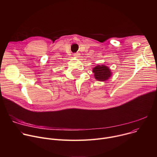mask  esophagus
<instances>
[{
	"mask_svg": "<svg viewBox=\"0 0 157 157\" xmlns=\"http://www.w3.org/2000/svg\"><path fill=\"white\" fill-rule=\"evenodd\" d=\"M74 56H76V57H78V56H79V54L78 53H74Z\"/></svg>",
	"mask_w": 157,
	"mask_h": 157,
	"instance_id": "esophagus-1",
	"label": "esophagus"
}]
</instances>
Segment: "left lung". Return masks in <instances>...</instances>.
Returning <instances> with one entry per match:
<instances>
[{
  "instance_id": "left-lung-1",
  "label": "left lung",
  "mask_w": 157,
  "mask_h": 157,
  "mask_svg": "<svg viewBox=\"0 0 157 157\" xmlns=\"http://www.w3.org/2000/svg\"><path fill=\"white\" fill-rule=\"evenodd\" d=\"M93 72L94 73L96 79L99 81H106L112 75L110 70L107 66H104V64L96 66L93 69Z\"/></svg>"
}]
</instances>
